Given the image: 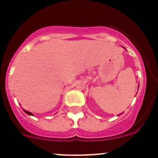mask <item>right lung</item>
<instances>
[{
    "mask_svg": "<svg viewBox=\"0 0 158 158\" xmlns=\"http://www.w3.org/2000/svg\"><path fill=\"white\" fill-rule=\"evenodd\" d=\"M23 111H24L25 113H27V115H33V114H32V113H31L30 111H26V110H23Z\"/></svg>",
    "mask_w": 158,
    "mask_h": 158,
    "instance_id": "obj_1",
    "label": "right lung"
}]
</instances>
